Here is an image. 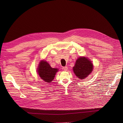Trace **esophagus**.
I'll return each mask as SVG.
<instances>
[{"label":"esophagus","instance_id":"34e87169","mask_svg":"<svg viewBox=\"0 0 123 123\" xmlns=\"http://www.w3.org/2000/svg\"><path fill=\"white\" fill-rule=\"evenodd\" d=\"M62 69L64 71H67L68 69V67H62Z\"/></svg>","mask_w":123,"mask_h":123}]
</instances>
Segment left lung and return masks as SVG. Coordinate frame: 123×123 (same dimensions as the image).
<instances>
[{
	"label": "left lung",
	"instance_id": "obj_1",
	"mask_svg": "<svg viewBox=\"0 0 123 123\" xmlns=\"http://www.w3.org/2000/svg\"><path fill=\"white\" fill-rule=\"evenodd\" d=\"M76 76L80 79H85L92 71L93 64L85 57H79L73 68Z\"/></svg>",
	"mask_w": 123,
	"mask_h": 123
}]
</instances>
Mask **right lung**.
<instances>
[{
  "instance_id": "add662e5",
  "label": "right lung",
  "mask_w": 123,
  "mask_h": 123,
  "mask_svg": "<svg viewBox=\"0 0 123 123\" xmlns=\"http://www.w3.org/2000/svg\"><path fill=\"white\" fill-rule=\"evenodd\" d=\"M38 73L40 78L44 81L50 83L52 81L58 69L52 68L46 61L40 62L38 68Z\"/></svg>"
}]
</instances>
